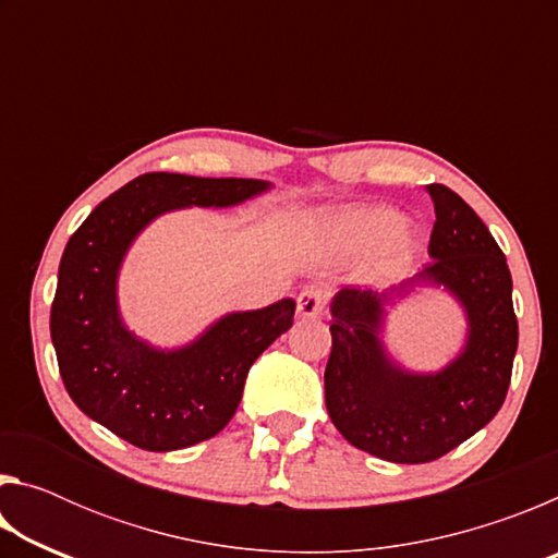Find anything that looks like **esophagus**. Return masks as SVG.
Listing matches in <instances>:
<instances>
[{"label": "esophagus", "instance_id": "34e87169", "mask_svg": "<svg viewBox=\"0 0 558 558\" xmlns=\"http://www.w3.org/2000/svg\"><path fill=\"white\" fill-rule=\"evenodd\" d=\"M325 305H327V292L317 286H307L298 295V315L300 317H307V319L319 317L323 315Z\"/></svg>", "mask_w": 558, "mask_h": 558}]
</instances>
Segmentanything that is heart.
<instances>
[{
    "instance_id": "1",
    "label": "heart",
    "mask_w": 558,
    "mask_h": 558,
    "mask_svg": "<svg viewBox=\"0 0 558 558\" xmlns=\"http://www.w3.org/2000/svg\"><path fill=\"white\" fill-rule=\"evenodd\" d=\"M329 233L337 245L352 253H369V270L386 278L401 270L418 253V233L401 214L389 206H359L337 214L329 221Z\"/></svg>"
}]
</instances>
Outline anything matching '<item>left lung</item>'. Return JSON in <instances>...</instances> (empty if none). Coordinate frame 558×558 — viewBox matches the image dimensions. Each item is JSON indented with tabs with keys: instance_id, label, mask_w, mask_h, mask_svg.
Returning a JSON list of instances; mask_svg holds the SVG:
<instances>
[{
	"instance_id": "left-lung-1",
	"label": "left lung",
	"mask_w": 558,
	"mask_h": 558,
	"mask_svg": "<svg viewBox=\"0 0 558 558\" xmlns=\"http://www.w3.org/2000/svg\"><path fill=\"white\" fill-rule=\"evenodd\" d=\"M426 192L433 263L384 292L342 288L329 302V418L354 448L401 465L438 460L495 418L519 339L512 276L493 233L452 189ZM423 289L446 291L466 319L461 349L436 373L409 371L385 347L388 315Z\"/></svg>"
}]
</instances>
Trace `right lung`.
<instances>
[{
	"label": "right lung",
	"instance_id": "1",
	"mask_svg": "<svg viewBox=\"0 0 558 558\" xmlns=\"http://www.w3.org/2000/svg\"><path fill=\"white\" fill-rule=\"evenodd\" d=\"M270 189L263 179L149 172L100 202L71 235L51 305V342L65 391L88 418L153 452L196 446L226 428L251 364L292 327L295 300L233 310L186 344L157 347L122 319L120 270L159 216L231 209Z\"/></svg>",
	"mask_w": 558,
	"mask_h": 558
}]
</instances>
